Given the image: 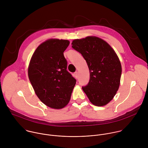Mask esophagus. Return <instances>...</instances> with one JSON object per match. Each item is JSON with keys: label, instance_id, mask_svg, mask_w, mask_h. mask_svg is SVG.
I'll return each mask as SVG.
<instances>
[{"label": "esophagus", "instance_id": "34e87169", "mask_svg": "<svg viewBox=\"0 0 148 148\" xmlns=\"http://www.w3.org/2000/svg\"><path fill=\"white\" fill-rule=\"evenodd\" d=\"M74 75H75V76L76 78H77V77H78V72H75V73H74Z\"/></svg>", "mask_w": 148, "mask_h": 148}]
</instances>
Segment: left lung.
I'll return each instance as SVG.
<instances>
[{
    "mask_svg": "<svg viewBox=\"0 0 148 148\" xmlns=\"http://www.w3.org/2000/svg\"><path fill=\"white\" fill-rule=\"evenodd\" d=\"M72 45L83 55L89 68L90 80L82 87L83 91L94 106L108 104L120 84L122 68L116 52L105 40L93 36L75 39Z\"/></svg>",
    "mask_w": 148,
    "mask_h": 148,
    "instance_id": "obj_1",
    "label": "left lung"
}]
</instances>
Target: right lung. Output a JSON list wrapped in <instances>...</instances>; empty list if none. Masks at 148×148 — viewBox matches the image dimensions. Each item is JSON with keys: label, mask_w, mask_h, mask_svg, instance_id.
Masks as SVG:
<instances>
[{"label": "right lung", "mask_w": 148, "mask_h": 148, "mask_svg": "<svg viewBox=\"0 0 148 148\" xmlns=\"http://www.w3.org/2000/svg\"><path fill=\"white\" fill-rule=\"evenodd\" d=\"M68 40L49 39L40 44L30 60L28 75L35 93L45 106L63 108L71 99L76 79L66 71L64 52Z\"/></svg>", "instance_id": "1"}]
</instances>
